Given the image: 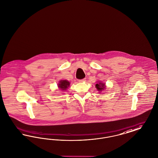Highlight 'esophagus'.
I'll use <instances>...</instances> for the list:
<instances>
[{"instance_id":"obj_1","label":"esophagus","mask_w":158,"mask_h":158,"mask_svg":"<svg viewBox=\"0 0 158 158\" xmlns=\"http://www.w3.org/2000/svg\"><path fill=\"white\" fill-rule=\"evenodd\" d=\"M85 78H84V79H82V80H78V81L80 82H85Z\"/></svg>"}]
</instances>
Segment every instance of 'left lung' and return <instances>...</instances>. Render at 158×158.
Instances as JSON below:
<instances>
[{
  "mask_svg": "<svg viewBox=\"0 0 158 158\" xmlns=\"http://www.w3.org/2000/svg\"><path fill=\"white\" fill-rule=\"evenodd\" d=\"M96 87L97 89V91H98L99 93H100V92H102V90L106 89L105 83H103L101 81H98L97 84H96Z\"/></svg>",
  "mask_w": 158,
  "mask_h": 158,
  "instance_id": "left-lung-1",
  "label": "left lung"
}]
</instances>
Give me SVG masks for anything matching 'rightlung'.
Segmentation results:
<instances>
[{
	"label": "right lung",
	"instance_id": "add662e5",
	"mask_svg": "<svg viewBox=\"0 0 158 158\" xmlns=\"http://www.w3.org/2000/svg\"><path fill=\"white\" fill-rule=\"evenodd\" d=\"M70 85V82L67 80H61L58 84V87L62 91H65L68 89Z\"/></svg>",
	"mask_w": 158,
	"mask_h": 158
}]
</instances>
